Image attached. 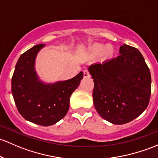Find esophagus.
<instances>
[{
	"label": "esophagus",
	"mask_w": 158,
	"mask_h": 158,
	"mask_svg": "<svg viewBox=\"0 0 158 158\" xmlns=\"http://www.w3.org/2000/svg\"><path fill=\"white\" fill-rule=\"evenodd\" d=\"M83 76H84L85 78L90 77V73H89V71L84 70L83 71Z\"/></svg>",
	"instance_id": "esophagus-1"
}]
</instances>
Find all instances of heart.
<instances>
[{"mask_svg":"<svg viewBox=\"0 0 158 158\" xmlns=\"http://www.w3.org/2000/svg\"><path fill=\"white\" fill-rule=\"evenodd\" d=\"M89 51L92 55H99L102 53L103 57L106 59L112 57L113 54H114V51H113L111 46H105L101 44H98V43L91 45L89 48Z\"/></svg>","mask_w":158,"mask_h":158,"instance_id":"obj_1","label":"heart"}]
</instances>
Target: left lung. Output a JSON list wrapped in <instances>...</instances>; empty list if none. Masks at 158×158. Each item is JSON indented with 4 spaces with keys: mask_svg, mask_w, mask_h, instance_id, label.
<instances>
[{
    "mask_svg": "<svg viewBox=\"0 0 158 158\" xmlns=\"http://www.w3.org/2000/svg\"><path fill=\"white\" fill-rule=\"evenodd\" d=\"M119 55L89 70L94 81L93 101L100 116L113 124L133 120L147 108L152 92L150 69L135 48L123 44Z\"/></svg>",
    "mask_w": 158,
    "mask_h": 158,
    "instance_id": "8db88e82",
    "label": "left lung"
}]
</instances>
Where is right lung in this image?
<instances>
[{
    "label": "right lung",
    "mask_w": 158,
    "mask_h": 158,
    "mask_svg": "<svg viewBox=\"0 0 158 158\" xmlns=\"http://www.w3.org/2000/svg\"><path fill=\"white\" fill-rule=\"evenodd\" d=\"M45 44H40L23 53L13 74L12 94L23 118L48 127L64 118L69 107V98L83 78L80 72L73 79L54 84H44L35 71V60Z\"/></svg>",
    "instance_id": "1"
}]
</instances>
